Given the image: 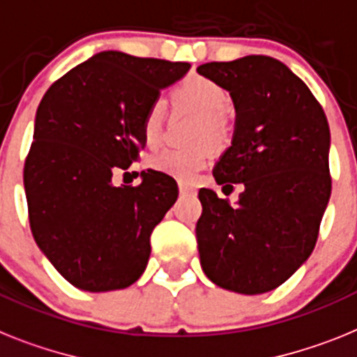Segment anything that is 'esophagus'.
<instances>
[{
  "label": "esophagus",
  "mask_w": 357,
  "mask_h": 357,
  "mask_svg": "<svg viewBox=\"0 0 357 357\" xmlns=\"http://www.w3.org/2000/svg\"><path fill=\"white\" fill-rule=\"evenodd\" d=\"M179 192L183 194V196H187V194L194 192V188L190 187V185H187V183H179Z\"/></svg>",
  "instance_id": "1"
}]
</instances>
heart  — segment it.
Segmentation results:
<instances>
[{"label":"heart","mask_w":357,"mask_h":357,"mask_svg":"<svg viewBox=\"0 0 357 357\" xmlns=\"http://www.w3.org/2000/svg\"><path fill=\"white\" fill-rule=\"evenodd\" d=\"M179 103L196 112L199 125L196 128V142L220 143L227 134L223 114L230 109V96L223 86L203 76H190L174 92ZM165 105L161 100L152 101L143 118V136L146 143H155L160 137L163 123ZM211 158L206 145H196L190 149L165 146L149 158V165L158 172L169 174L181 181H192Z\"/></svg>","instance_id":"obj_1"}]
</instances>
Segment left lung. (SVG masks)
Segmentation results:
<instances>
[{"label": "left lung", "mask_w": 357, "mask_h": 357, "mask_svg": "<svg viewBox=\"0 0 357 357\" xmlns=\"http://www.w3.org/2000/svg\"><path fill=\"white\" fill-rule=\"evenodd\" d=\"M197 74L229 91L236 109L215 183H243L236 205L211 188L199 190V261L221 289L263 294L285 283L314 250L332 188L328 123L308 86L268 56L205 63Z\"/></svg>", "instance_id": "left-lung-1"}]
</instances>
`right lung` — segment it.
Instances as JSON below:
<instances>
[{
    "instance_id": "add662e5",
    "label": "right lung",
    "mask_w": 357,
    "mask_h": 357,
    "mask_svg": "<svg viewBox=\"0 0 357 357\" xmlns=\"http://www.w3.org/2000/svg\"><path fill=\"white\" fill-rule=\"evenodd\" d=\"M188 68L105 50L45 92L23 170L29 220L41 252L76 289H127L145 272L152 230L178 185L146 170L137 187H116L112 174L137 160L145 112Z\"/></svg>"
}]
</instances>
